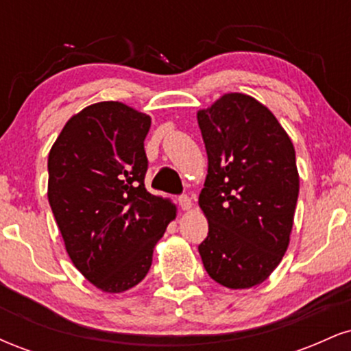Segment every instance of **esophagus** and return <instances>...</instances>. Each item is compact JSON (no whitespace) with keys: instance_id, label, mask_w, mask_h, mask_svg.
I'll use <instances>...</instances> for the list:
<instances>
[{"instance_id":"esophagus-1","label":"esophagus","mask_w":351,"mask_h":351,"mask_svg":"<svg viewBox=\"0 0 351 351\" xmlns=\"http://www.w3.org/2000/svg\"><path fill=\"white\" fill-rule=\"evenodd\" d=\"M178 203H180V206H181V209H183V211H188V209H191V206H193L191 198H189L188 195H181L178 198Z\"/></svg>"}]
</instances>
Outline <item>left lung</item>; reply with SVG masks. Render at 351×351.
Listing matches in <instances>:
<instances>
[{
	"mask_svg": "<svg viewBox=\"0 0 351 351\" xmlns=\"http://www.w3.org/2000/svg\"><path fill=\"white\" fill-rule=\"evenodd\" d=\"M196 117L208 153L198 199L209 226L201 261L217 284L251 289L291 243L300 183L293 143L267 107L239 92Z\"/></svg>",
	"mask_w": 351,
	"mask_h": 351,
	"instance_id": "left-lung-1",
	"label": "left lung"
}]
</instances>
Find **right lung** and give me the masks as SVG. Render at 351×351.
I'll use <instances>...</instances> for the list:
<instances>
[{
  "label": "right lung",
  "instance_id": "add662e5",
  "mask_svg": "<svg viewBox=\"0 0 351 351\" xmlns=\"http://www.w3.org/2000/svg\"><path fill=\"white\" fill-rule=\"evenodd\" d=\"M150 115L122 102L92 104L64 125L47 158V198L72 264L95 287L120 293L150 271L176 217L145 188Z\"/></svg>",
  "mask_w": 351,
  "mask_h": 351
}]
</instances>
